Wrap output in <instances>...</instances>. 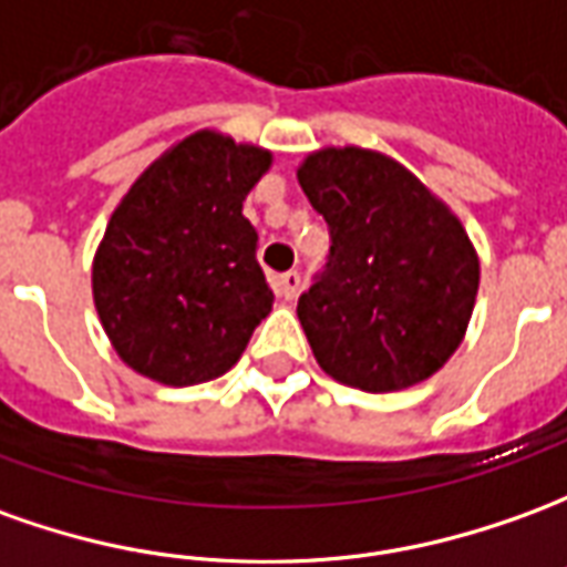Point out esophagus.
Wrapping results in <instances>:
<instances>
[{
    "label": "esophagus",
    "mask_w": 567,
    "mask_h": 567,
    "mask_svg": "<svg viewBox=\"0 0 567 567\" xmlns=\"http://www.w3.org/2000/svg\"><path fill=\"white\" fill-rule=\"evenodd\" d=\"M297 291H300V272L297 270H288L279 276V295L285 297V300H295Z\"/></svg>",
    "instance_id": "esophagus-1"
}]
</instances>
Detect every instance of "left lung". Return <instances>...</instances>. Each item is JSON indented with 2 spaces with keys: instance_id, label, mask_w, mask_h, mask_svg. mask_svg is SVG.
<instances>
[{
  "instance_id": "1",
  "label": "left lung",
  "mask_w": 567,
  "mask_h": 567,
  "mask_svg": "<svg viewBox=\"0 0 567 567\" xmlns=\"http://www.w3.org/2000/svg\"><path fill=\"white\" fill-rule=\"evenodd\" d=\"M331 229V251L297 319L328 378L393 393L433 378L476 307L478 255L445 202L405 165L324 146L297 168Z\"/></svg>"
}]
</instances>
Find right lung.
Listing matches in <instances>:
<instances>
[{"label":"right lung","mask_w":567,"mask_h":567,"mask_svg":"<svg viewBox=\"0 0 567 567\" xmlns=\"http://www.w3.org/2000/svg\"><path fill=\"white\" fill-rule=\"evenodd\" d=\"M270 150L196 132L153 162L106 224L91 291L118 359L165 386L205 383L239 362L272 291L245 196Z\"/></svg>","instance_id":"right-lung-1"}]
</instances>
